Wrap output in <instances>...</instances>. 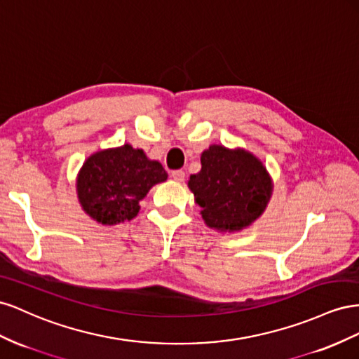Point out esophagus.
<instances>
[{
    "instance_id": "34e87169",
    "label": "esophagus",
    "mask_w": 359,
    "mask_h": 359,
    "mask_svg": "<svg viewBox=\"0 0 359 359\" xmlns=\"http://www.w3.org/2000/svg\"><path fill=\"white\" fill-rule=\"evenodd\" d=\"M171 177L176 180V182H183L185 180V171H182V170H174L172 172H171Z\"/></svg>"
}]
</instances>
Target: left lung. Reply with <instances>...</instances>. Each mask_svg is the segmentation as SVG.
I'll return each instance as SVG.
<instances>
[{"label":"left lung","mask_w":359,"mask_h":359,"mask_svg":"<svg viewBox=\"0 0 359 359\" xmlns=\"http://www.w3.org/2000/svg\"><path fill=\"white\" fill-rule=\"evenodd\" d=\"M210 229L239 231L264 212L272 180L252 153L213 144L201 153V170L188 182Z\"/></svg>","instance_id":"left-lung-1"}]
</instances>
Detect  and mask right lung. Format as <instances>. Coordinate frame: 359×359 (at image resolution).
<instances>
[{
    "instance_id": "right-lung-1",
    "label": "right lung",
    "mask_w": 359,
    "mask_h": 359,
    "mask_svg": "<svg viewBox=\"0 0 359 359\" xmlns=\"http://www.w3.org/2000/svg\"><path fill=\"white\" fill-rule=\"evenodd\" d=\"M167 177L158 161H150L141 149L125 144L91 155L78 172L76 192L88 217L114 225L135 218L140 201L153 185Z\"/></svg>"
}]
</instances>
